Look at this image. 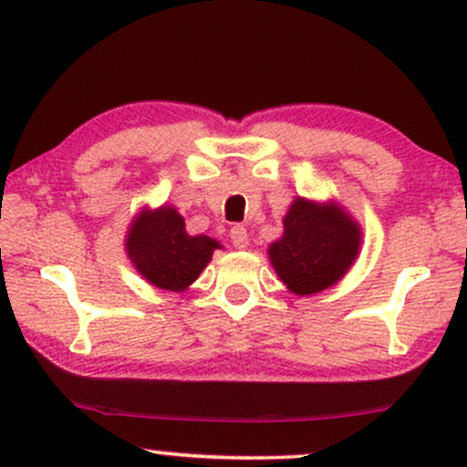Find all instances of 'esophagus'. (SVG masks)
Listing matches in <instances>:
<instances>
[{"label":"esophagus","mask_w":467,"mask_h":467,"mask_svg":"<svg viewBox=\"0 0 467 467\" xmlns=\"http://www.w3.org/2000/svg\"><path fill=\"white\" fill-rule=\"evenodd\" d=\"M230 241L237 250H245L250 245V234L244 226H233L230 228Z\"/></svg>","instance_id":"obj_1"}]
</instances>
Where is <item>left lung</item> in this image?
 <instances>
[{"label": "left lung", "instance_id": "1", "mask_svg": "<svg viewBox=\"0 0 467 467\" xmlns=\"http://www.w3.org/2000/svg\"><path fill=\"white\" fill-rule=\"evenodd\" d=\"M362 228L336 200L294 197L283 217V234L267 248L283 285L296 296H312L336 285L356 264Z\"/></svg>", "mask_w": 467, "mask_h": 467}]
</instances>
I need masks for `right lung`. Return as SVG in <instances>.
<instances>
[{"label":"right lung","instance_id":"1","mask_svg":"<svg viewBox=\"0 0 467 467\" xmlns=\"http://www.w3.org/2000/svg\"><path fill=\"white\" fill-rule=\"evenodd\" d=\"M219 248L217 239L186 233L184 217L169 203L144 206L125 234V252L138 275L166 292L189 289Z\"/></svg>","mask_w":467,"mask_h":467}]
</instances>
